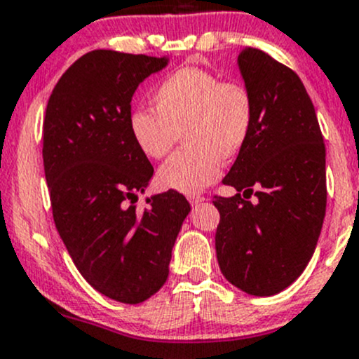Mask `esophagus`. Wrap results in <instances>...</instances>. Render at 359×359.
I'll list each match as a JSON object with an SVG mask.
<instances>
[{"mask_svg": "<svg viewBox=\"0 0 359 359\" xmlns=\"http://www.w3.org/2000/svg\"><path fill=\"white\" fill-rule=\"evenodd\" d=\"M188 201H190L191 205H197V204H201V202H204L205 197H202V195H190V197H188Z\"/></svg>", "mask_w": 359, "mask_h": 359, "instance_id": "1", "label": "esophagus"}]
</instances>
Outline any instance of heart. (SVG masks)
<instances>
[{
	"label": "heart",
	"mask_w": 359,
	"mask_h": 359,
	"mask_svg": "<svg viewBox=\"0 0 359 359\" xmlns=\"http://www.w3.org/2000/svg\"><path fill=\"white\" fill-rule=\"evenodd\" d=\"M154 109L133 110L129 133L149 158L165 157L183 135L184 145L158 169L162 188L194 195L217 180L223 161L245 149L254 123L256 100L242 81H223L198 67L169 74L152 95Z\"/></svg>",
	"instance_id": "1"
}]
</instances>
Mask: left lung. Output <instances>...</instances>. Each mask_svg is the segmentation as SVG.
Returning a JSON list of instances; mask_svg holds the SVG:
<instances>
[{"instance_id":"obj_1","label":"left lung","mask_w":359,"mask_h":359,"mask_svg":"<svg viewBox=\"0 0 359 359\" xmlns=\"http://www.w3.org/2000/svg\"><path fill=\"white\" fill-rule=\"evenodd\" d=\"M238 67L256 100V123L223 180L236 195L212 201L216 256L231 285L273 295L301 276L315 252L327 209L325 143L294 70L250 46L240 50Z\"/></svg>"}]
</instances>
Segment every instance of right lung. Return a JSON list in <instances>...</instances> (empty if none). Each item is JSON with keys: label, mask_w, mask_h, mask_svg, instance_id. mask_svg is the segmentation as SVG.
<instances>
[{"label": "right lung", "mask_w": 359, "mask_h": 359, "mask_svg": "<svg viewBox=\"0 0 359 359\" xmlns=\"http://www.w3.org/2000/svg\"><path fill=\"white\" fill-rule=\"evenodd\" d=\"M164 57L93 50L51 91L43 123V164L55 226L74 264L100 294L138 304L161 289L190 212L176 190L136 207L154 175L129 133L131 98Z\"/></svg>", "instance_id": "right-lung-1"}]
</instances>
